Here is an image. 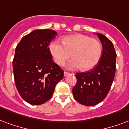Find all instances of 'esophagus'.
Instances as JSON below:
<instances>
[{"mask_svg":"<svg viewBox=\"0 0 129 129\" xmlns=\"http://www.w3.org/2000/svg\"><path fill=\"white\" fill-rule=\"evenodd\" d=\"M70 74V73L68 72H64V73H63V74H64V77H67L68 75H69Z\"/></svg>","mask_w":129,"mask_h":129,"instance_id":"obj_1","label":"esophagus"}]
</instances>
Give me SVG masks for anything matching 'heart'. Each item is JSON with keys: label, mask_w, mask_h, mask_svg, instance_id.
<instances>
[{"label": "heart", "mask_w": 129, "mask_h": 129, "mask_svg": "<svg viewBox=\"0 0 129 129\" xmlns=\"http://www.w3.org/2000/svg\"><path fill=\"white\" fill-rule=\"evenodd\" d=\"M62 45L52 42L48 49L54 61L63 65L71 57L73 59L67 65L68 68L81 67L83 71L94 69L100 61L103 52L99 41L83 34H72L62 38Z\"/></svg>", "instance_id": "1"}]
</instances>
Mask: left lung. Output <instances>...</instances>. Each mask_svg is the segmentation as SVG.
<instances>
[{
  "mask_svg": "<svg viewBox=\"0 0 129 129\" xmlns=\"http://www.w3.org/2000/svg\"><path fill=\"white\" fill-rule=\"evenodd\" d=\"M103 46L100 61L91 71L76 73L77 84L72 89L74 99L85 106L96 105L105 99L115 73L116 52L113 44L101 33H96Z\"/></svg>",
  "mask_w": 129,
  "mask_h": 129,
  "instance_id": "left-lung-1",
  "label": "left lung"
}]
</instances>
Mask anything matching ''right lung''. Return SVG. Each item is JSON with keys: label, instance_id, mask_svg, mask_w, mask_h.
I'll use <instances>...</instances> for the list:
<instances>
[{"label": "right lung", "instance_id": "right-lung-1", "mask_svg": "<svg viewBox=\"0 0 129 129\" xmlns=\"http://www.w3.org/2000/svg\"><path fill=\"white\" fill-rule=\"evenodd\" d=\"M57 35L51 29H38L24 36L17 45L13 60L15 83L28 103L39 105L52 97L63 78V70L52 61L48 46Z\"/></svg>", "mask_w": 129, "mask_h": 129}]
</instances>
